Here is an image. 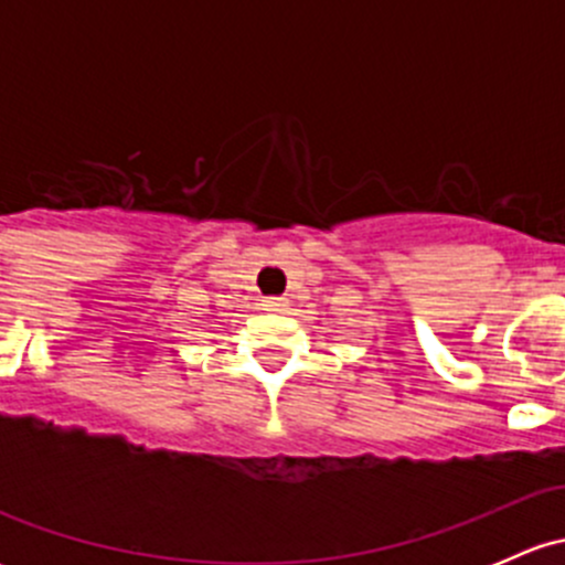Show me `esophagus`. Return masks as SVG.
Listing matches in <instances>:
<instances>
[{
  "label": "esophagus",
  "instance_id": "obj_1",
  "mask_svg": "<svg viewBox=\"0 0 565 565\" xmlns=\"http://www.w3.org/2000/svg\"><path fill=\"white\" fill-rule=\"evenodd\" d=\"M262 306H265V311H273V315H284V311L289 309V300L287 298H267Z\"/></svg>",
  "mask_w": 565,
  "mask_h": 565
}]
</instances>
